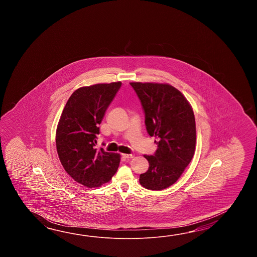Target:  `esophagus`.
I'll return each mask as SVG.
<instances>
[{
  "instance_id": "1",
  "label": "esophagus",
  "mask_w": 257,
  "mask_h": 257,
  "mask_svg": "<svg viewBox=\"0 0 257 257\" xmlns=\"http://www.w3.org/2000/svg\"><path fill=\"white\" fill-rule=\"evenodd\" d=\"M122 157L125 159H132L134 157V154H122Z\"/></svg>"
}]
</instances>
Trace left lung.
<instances>
[{
    "instance_id": "obj_1",
    "label": "left lung",
    "mask_w": 257,
    "mask_h": 257,
    "mask_svg": "<svg viewBox=\"0 0 257 257\" xmlns=\"http://www.w3.org/2000/svg\"><path fill=\"white\" fill-rule=\"evenodd\" d=\"M141 100L146 130L158 149L144 155L149 169L140 183L150 190H163L179 179L196 150V121L192 106L179 90L168 83L131 82Z\"/></svg>"
}]
</instances>
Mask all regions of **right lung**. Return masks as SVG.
Listing matches in <instances>:
<instances>
[{
    "label": "right lung",
    "mask_w": 257,
    "mask_h": 257,
    "mask_svg": "<svg viewBox=\"0 0 257 257\" xmlns=\"http://www.w3.org/2000/svg\"><path fill=\"white\" fill-rule=\"evenodd\" d=\"M121 87V82L79 88L71 94L60 115L56 147L60 163L74 180L87 187L109 182L120 155L96 149L99 125Z\"/></svg>",
    "instance_id": "1"
}]
</instances>
